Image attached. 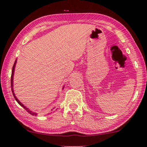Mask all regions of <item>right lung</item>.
<instances>
[{
  "instance_id": "right-lung-1",
  "label": "right lung",
  "mask_w": 147,
  "mask_h": 147,
  "mask_svg": "<svg viewBox=\"0 0 147 147\" xmlns=\"http://www.w3.org/2000/svg\"><path fill=\"white\" fill-rule=\"evenodd\" d=\"M16 63H17V59H16V61H15V63H14V65H13V68H12L11 76V91H12V93H13V96H14L15 99H16V100L17 102L19 103V105L21 106L22 107H23V108H24V109H25L27 111V112H28L30 114H31V115H38V114H37L36 113H35V112H34V111L30 110V109H29L28 108H27L25 106L23 105V104H22V103L21 102H20V101L18 100V99H17V98L16 97V94H15V93H14V91H13V75H14L15 67H16ZM63 88H64V86L63 87ZM54 109V108H53V109ZM51 111H53V109H52Z\"/></svg>"
}]
</instances>
